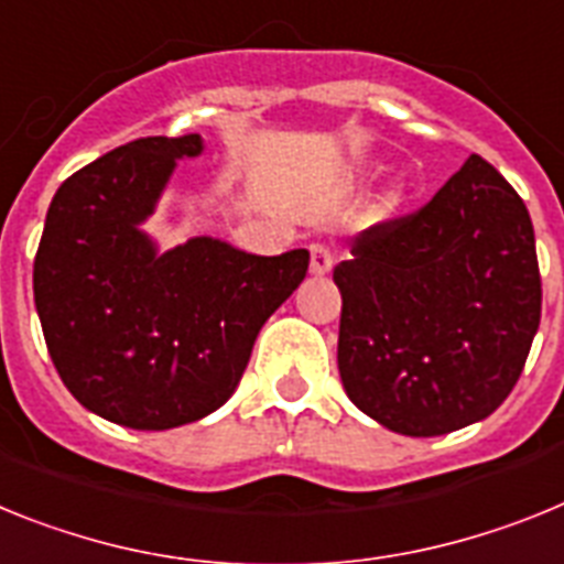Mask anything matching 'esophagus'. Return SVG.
<instances>
[{"label": "esophagus", "mask_w": 564, "mask_h": 564, "mask_svg": "<svg viewBox=\"0 0 564 564\" xmlns=\"http://www.w3.org/2000/svg\"><path fill=\"white\" fill-rule=\"evenodd\" d=\"M332 267H335V252H332L326 243H312L310 247V272L315 278L329 275Z\"/></svg>", "instance_id": "esophagus-1"}]
</instances>
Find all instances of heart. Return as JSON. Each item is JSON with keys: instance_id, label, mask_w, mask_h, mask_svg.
I'll use <instances>...</instances> for the list:
<instances>
[{"instance_id": "b5f03b06", "label": "heart", "mask_w": 564, "mask_h": 564, "mask_svg": "<svg viewBox=\"0 0 564 564\" xmlns=\"http://www.w3.org/2000/svg\"><path fill=\"white\" fill-rule=\"evenodd\" d=\"M400 200H403V181H394L383 195V204L386 207H398Z\"/></svg>"}]
</instances>
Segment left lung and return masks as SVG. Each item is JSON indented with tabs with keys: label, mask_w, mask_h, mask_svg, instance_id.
Wrapping results in <instances>:
<instances>
[{
	"label": "left lung",
	"mask_w": 564,
	"mask_h": 564,
	"mask_svg": "<svg viewBox=\"0 0 564 564\" xmlns=\"http://www.w3.org/2000/svg\"><path fill=\"white\" fill-rule=\"evenodd\" d=\"M335 267L337 369L357 409L405 437L479 423L517 386L540 329L525 204L471 155L420 213L377 224Z\"/></svg>",
	"instance_id": "left-lung-1"
}]
</instances>
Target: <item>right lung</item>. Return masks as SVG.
Segmentation results:
<instances>
[{
    "instance_id": "right-lung-1",
    "label": "right lung",
    "mask_w": 564,
    "mask_h": 564,
    "mask_svg": "<svg viewBox=\"0 0 564 564\" xmlns=\"http://www.w3.org/2000/svg\"><path fill=\"white\" fill-rule=\"evenodd\" d=\"M200 135L116 147L56 189L33 301L62 383L87 411L139 431L187 425L241 383L254 337L310 269L306 249L252 254L195 235L159 249L144 224Z\"/></svg>"
}]
</instances>
